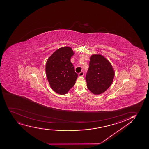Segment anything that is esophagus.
<instances>
[{
	"instance_id": "esophagus-1",
	"label": "esophagus",
	"mask_w": 149,
	"mask_h": 149,
	"mask_svg": "<svg viewBox=\"0 0 149 149\" xmlns=\"http://www.w3.org/2000/svg\"><path fill=\"white\" fill-rule=\"evenodd\" d=\"M84 75V72H79V77H82Z\"/></svg>"
}]
</instances>
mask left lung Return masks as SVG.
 I'll return each mask as SVG.
<instances>
[{"mask_svg": "<svg viewBox=\"0 0 149 149\" xmlns=\"http://www.w3.org/2000/svg\"><path fill=\"white\" fill-rule=\"evenodd\" d=\"M114 71L108 60L101 55L91 56L89 67L86 74L88 88L95 94H101L111 86Z\"/></svg>", "mask_w": 149, "mask_h": 149, "instance_id": "obj_1", "label": "left lung"}]
</instances>
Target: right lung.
<instances>
[{
  "instance_id": "right-lung-1",
  "label": "right lung",
  "mask_w": 149,
  "mask_h": 149,
  "mask_svg": "<svg viewBox=\"0 0 149 149\" xmlns=\"http://www.w3.org/2000/svg\"><path fill=\"white\" fill-rule=\"evenodd\" d=\"M74 53L69 47L58 49L49 57L46 65V73L50 86L56 93L65 94L75 84L76 73L70 58Z\"/></svg>"
}]
</instances>
